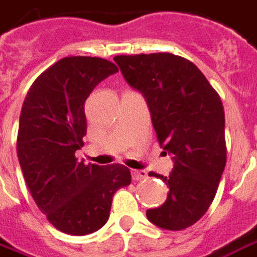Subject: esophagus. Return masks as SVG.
Here are the masks:
<instances>
[{"label":"esophagus","mask_w":257,"mask_h":257,"mask_svg":"<svg viewBox=\"0 0 257 257\" xmlns=\"http://www.w3.org/2000/svg\"><path fill=\"white\" fill-rule=\"evenodd\" d=\"M147 178L146 170H132V179L134 181H142Z\"/></svg>","instance_id":"34e87169"}]
</instances>
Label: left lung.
I'll return each instance as SVG.
<instances>
[{
	"label": "left lung",
	"mask_w": 257,
	"mask_h": 257,
	"mask_svg": "<svg viewBox=\"0 0 257 257\" xmlns=\"http://www.w3.org/2000/svg\"><path fill=\"white\" fill-rule=\"evenodd\" d=\"M123 78L145 96L160 146L172 154L170 188L147 218L170 231L188 228L207 211L227 163L221 98L193 62L170 53L116 55Z\"/></svg>",
	"instance_id": "8db88e82"
}]
</instances>
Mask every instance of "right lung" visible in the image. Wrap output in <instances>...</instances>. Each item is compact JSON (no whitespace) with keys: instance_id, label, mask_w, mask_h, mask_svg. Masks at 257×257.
I'll use <instances>...</instances> for the list:
<instances>
[{"instance_id":"add662e5","label":"right lung","mask_w":257,"mask_h":257,"mask_svg":"<svg viewBox=\"0 0 257 257\" xmlns=\"http://www.w3.org/2000/svg\"><path fill=\"white\" fill-rule=\"evenodd\" d=\"M118 72L97 57H65L41 73L23 101L16 152L37 207L61 232L87 235L110 217L112 196L131 184L122 164L78 161L87 123L85 101L96 86Z\"/></svg>"}]
</instances>
